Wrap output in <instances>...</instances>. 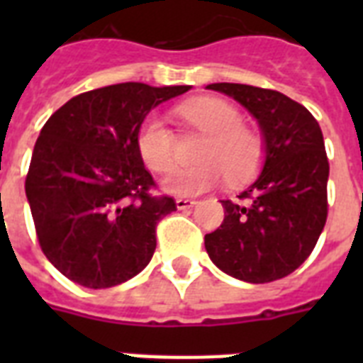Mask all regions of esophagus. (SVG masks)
I'll return each mask as SVG.
<instances>
[{"label": "esophagus", "instance_id": "1", "mask_svg": "<svg viewBox=\"0 0 363 363\" xmlns=\"http://www.w3.org/2000/svg\"><path fill=\"white\" fill-rule=\"evenodd\" d=\"M198 203L196 199H186V198H177L175 199V205L179 211H186V209H192L194 205Z\"/></svg>", "mask_w": 363, "mask_h": 363}]
</instances>
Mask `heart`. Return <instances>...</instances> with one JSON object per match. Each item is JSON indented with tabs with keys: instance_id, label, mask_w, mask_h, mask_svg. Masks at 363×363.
<instances>
[{
	"instance_id": "obj_1",
	"label": "heart",
	"mask_w": 363,
	"mask_h": 363,
	"mask_svg": "<svg viewBox=\"0 0 363 363\" xmlns=\"http://www.w3.org/2000/svg\"><path fill=\"white\" fill-rule=\"evenodd\" d=\"M179 115L203 139L198 145L194 165L177 167L162 186L177 196H196L218 186L224 179L241 182L259 165L264 145L252 130L241 125L239 111L224 99L201 98L179 107ZM137 148L150 169L164 173L175 164V135L162 118L150 116L137 133Z\"/></svg>"
}]
</instances>
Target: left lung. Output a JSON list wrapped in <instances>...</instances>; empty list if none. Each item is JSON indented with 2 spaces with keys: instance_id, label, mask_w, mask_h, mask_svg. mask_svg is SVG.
Returning <instances> with one entry per match:
<instances>
[{
  "instance_id": "1",
  "label": "left lung",
  "mask_w": 363,
  "mask_h": 363,
  "mask_svg": "<svg viewBox=\"0 0 363 363\" xmlns=\"http://www.w3.org/2000/svg\"><path fill=\"white\" fill-rule=\"evenodd\" d=\"M258 122L264 141L259 175L222 199L224 222L205 235L213 264L239 281L264 284L296 271L313 252L328 216V164L318 122L303 105L275 90L215 82Z\"/></svg>"
}]
</instances>
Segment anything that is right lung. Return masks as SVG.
Masks as SVG:
<instances>
[{
  "mask_svg": "<svg viewBox=\"0 0 363 363\" xmlns=\"http://www.w3.org/2000/svg\"><path fill=\"white\" fill-rule=\"evenodd\" d=\"M192 86L122 82L79 94L43 125L26 198L48 262L69 281L111 288L141 273L156 248V224L177 211L152 198L137 133L154 107Z\"/></svg>",
  "mask_w": 363,
  "mask_h": 363,
  "instance_id": "1",
  "label": "right lung"
}]
</instances>
